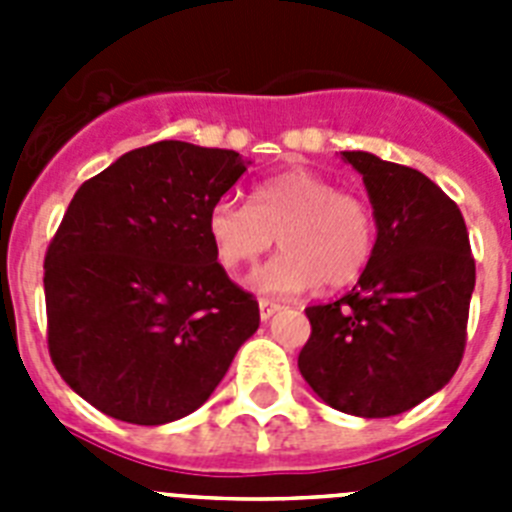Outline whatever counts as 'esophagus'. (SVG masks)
I'll use <instances>...</instances> for the list:
<instances>
[{"label": "esophagus", "mask_w": 512, "mask_h": 512, "mask_svg": "<svg viewBox=\"0 0 512 512\" xmlns=\"http://www.w3.org/2000/svg\"><path fill=\"white\" fill-rule=\"evenodd\" d=\"M279 312V305L277 302H269V300H259V315H261V320H271L274 318V315H277Z\"/></svg>", "instance_id": "obj_1"}]
</instances>
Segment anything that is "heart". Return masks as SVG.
Returning a JSON list of instances; mask_svg holds the SVG:
<instances>
[{
	"instance_id": "obj_1",
	"label": "heart",
	"mask_w": 512,
	"mask_h": 512,
	"mask_svg": "<svg viewBox=\"0 0 512 512\" xmlns=\"http://www.w3.org/2000/svg\"><path fill=\"white\" fill-rule=\"evenodd\" d=\"M282 253L248 277L259 295L295 297L318 287H346L366 271L377 246L372 205L307 169L261 179L251 205L215 202L207 212V238L228 271L253 264L274 243Z\"/></svg>"
}]
</instances>
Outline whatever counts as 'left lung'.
Returning a JSON list of instances; mask_svg holds the SVG:
<instances>
[{
  "label": "left lung",
  "mask_w": 512,
  "mask_h": 512,
  "mask_svg": "<svg viewBox=\"0 0 512 512\" xmlns=\"http://www.w3.org/2000/svg\"><path fill=\"white\" fill-rule=\"evenodd\" d=\"M377 217L374 256L356 287L307 307L300 374L356 418H390L443 390L467 343L474 259L459 207L410 166L341 151Z\"/></svg>",
  "instance_id": "obj_1"
}]
</instances>
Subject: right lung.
<instances>
[{
  "label": "right lung",
  "instance_id": "add662e5",
  "mask_svg": "<svg viewBox=\"0 0 512 512\" xmlns=\"http://www.w3.org/2000/svg\"><path fill=\"white\" fill-rule=\"evenodd\" d=\"M251 161L158 140L84 182L45 253L48 348L110 418L164 425L215 392L259 328L207 238V212Z\"/></svg>",
  "mask_w": 512,
  "mask_h": 512
}]
</instances>
